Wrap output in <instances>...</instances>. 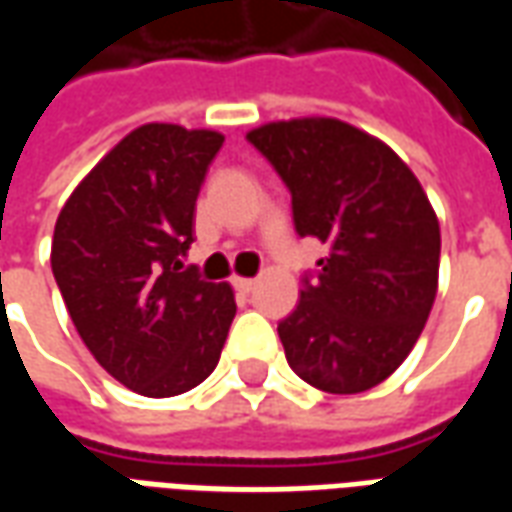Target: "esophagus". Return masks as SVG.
Masks as SVG:
<instances>
[{
    "instance_id": "1",
    "label": "esophagus",
    "mask_w": 512,
    "mask_h": 512,
    "mask_svg": "<svg viewBox=\"0 0 512 512\" xmlns=\"http://www.w3.org/2000/svg\"><path fill=\"white\" fill-rule=\"evenodd\" d=\"M233 288L238 290V293H249V290L255 288V279H249V277H233Z\"/></svg>"
}]
</instances>
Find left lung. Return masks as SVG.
I'll return each mask as SVG.
<instances>
[{
	"instance_id": "8db88e82",
	"label": "left lung",
	"mask_w": 512,
	"mask_h": 512,
	"mask_svg": "<svg viewBox=\"0 0 512 512\" xmlns=\"http://www.w3.org/2000/svg\"><path fill=\"white\" fill-rule=\"evenodd\" d=\"M293 197L296 233L329 246L279 340L293 373L332 395L395 373L439 290L441 233L417 175L381 139L334 117L252 128Z\"/></svg>"
}]
</instances>
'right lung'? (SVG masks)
Returning <instances> with one entry per match:
<instances>
[{
    "mask_svg": "<svg viewBox=\"0 0 512 512\" xmlns=\"http://www.w3.org/2000/svg\"><path fill=\"white\" fill-rule=\"evenodd\" d=\"M222 142L208 128H134L84 175L54 224L51 271L73 326L95 362L136 395L202 384L235 318L233 288L180 260Z\"/></svg>",
    "mask_w": 512,
    "mask_h": 512,
    "instance_id": "add662e5",
    "label": "right lung"
}]
</instances>
